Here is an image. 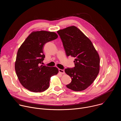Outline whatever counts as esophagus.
<instances>
[{
	"label": "esophagus",
	"mask_w": 121,
	"mask_h": 121,
	"mask_svg": "<svg viewBox=\"0 0 121 121\" xmlns=\"http://www.w3.org/2000/svg\"><path fill=\"white\" fill-rule=\"evenodd\" d=\"M59 72L61 74H65V71L64 70H63V69H59Z\"/></svg>",
	"instance_id": "34e87169"
}]
</instances>
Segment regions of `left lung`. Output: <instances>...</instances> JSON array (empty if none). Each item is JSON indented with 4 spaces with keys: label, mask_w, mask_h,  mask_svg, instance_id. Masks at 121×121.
Segmentation results:
<instances>
[{
    "label": "left lung",
    "mask_w": 121,
    "mask_h": 121,
    "mask_svg": "<svg viewBox=\"0 0 121 121\" xmlns=\"http://www.w3.org/2000/svg\"><path fill=\"white\" fill-rule=\"evenodd\" d=\"M67 56L75 57V67L65 69L72 81L66 87L76 91L87 89L99 70V55L91 41L77 27L72 26L58 30Z\"/></svg>",
    "instance_id": "obj_1"
}]
</instances>
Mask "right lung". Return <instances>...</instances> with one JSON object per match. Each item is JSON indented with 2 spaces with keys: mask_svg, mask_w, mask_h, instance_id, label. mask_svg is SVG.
<instances>
[{
  "mask_svg": "<svg viewBox=\"0 0 121 121\" xmlns=\"http://www.w3.org/2000/svg\"><path fill=\"white\" fill-rule=\"evenodd\" d=\"M54 32L33 31L26 39L17 52L15 69L23 87L34 92H41L49 87L52 76L57 74L56 67L41 65L45 58L44 45L57 38Z\"/></svg>",
  "mask_w": 121,
  "mask_h": 121,
  "instance_id": "add662e5",
  "label": "right lung"
}]
</instances>
